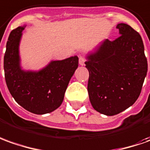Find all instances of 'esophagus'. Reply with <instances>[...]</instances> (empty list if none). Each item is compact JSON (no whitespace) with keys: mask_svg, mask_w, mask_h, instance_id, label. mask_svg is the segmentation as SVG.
<instances>
[{"mask_svg":"<svg viewBox=\"0 0 150 150\" xmlns=\"http://www.w3.org/2000/svg\"><path fill=\"white\" fill-rule=\"evenodd\" d=\"M85 61H86V59L84 57H79V64L80 65H84L85 64Z\"/></svg>","mask_w":150,"mask_h":150,"instance_id":"1","label":"esophagus"}]
</instances>
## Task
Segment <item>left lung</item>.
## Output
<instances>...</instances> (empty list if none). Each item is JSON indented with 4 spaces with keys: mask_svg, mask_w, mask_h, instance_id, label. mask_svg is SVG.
<instances>
[{
    "mask_svg": "<svg viewBox=\"0 0 150 150\" xmlns=\"http://www.w3.org/2000/svg\"><path fill=\"white\" fill-rule=\"evenodd\" d=\"M117 28L120 36L102 42L85 62L90 101L107 116L116 115L136 102L148 70L140 34L126 23H118Z\"/></svg>",
    "mask_w": 150,
    "mask_h": 150,
    "instance_id": "1",
    "label": "left lung"
}]
</instances>
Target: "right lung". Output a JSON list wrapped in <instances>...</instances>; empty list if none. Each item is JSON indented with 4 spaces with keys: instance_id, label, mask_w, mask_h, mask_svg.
<instances>
[{
    "instance_id": "right-lung-1",
    "label": "right lung",
    "mask_w": 150,
    "mask_h": 150,
    "mask_svg": "<svg viewBox=\"0 0 150 150\" xmlns=\"http://www.w3.org/2000/svg\"><path fill=\"white\" fill-rule=\"evenodd\" d=\"M24 27L12 30L6 44L4 70L6 85L15 101L26 110L45 114L61 105L69 82L78 67V57L50 62L39 72L23 71L18 45Z\"/></svg>"
}]
</instances>
